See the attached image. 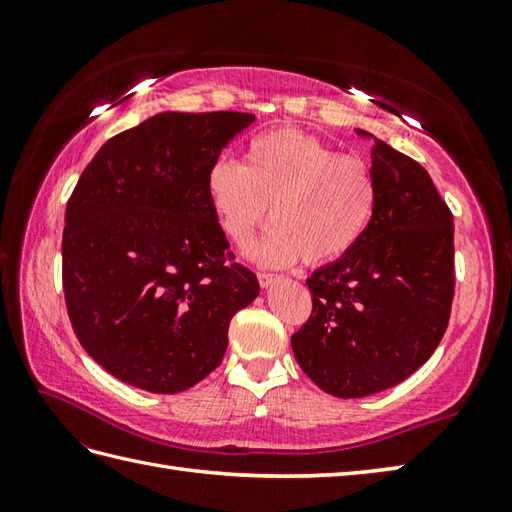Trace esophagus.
<instances>
[{
    "label": "esophagus",
    "instance_id": "34e87169",
    "mask_svg": "<svg viewBox=\"0 0 512 512\" xmlns=\"http://www.w3.org/2000/svg\"><path fill=\"white\" fill-rule=\"evenodd\" d=\"M257 279H259V286H262V288H270L279 277L273 275V273H259Z\"/></svg>",
    "mask_w": 512,
    "mask_h": 512
}]
</instances>
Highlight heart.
Masks as SVG:
<instances>
[{
    "label": "heart",
    "instance_id": "heart-1",
    "mask_svg": "<svg viewBox=\"0 0 512 512\" xmlns=\"http://www.w3.org/2000/svg\"><path fill=\"white\" fill-rule=\"evenodd\" d=\"M206 193L226 237L239 248L275 222L253 257L264 266L328 264L350 253L376 211V180L365 160L336 154L297 129L255 136L242 165L217 158Z\"/></svg>",
    "mask_w": 512,
    "mask_h": 512
}]
</instances>
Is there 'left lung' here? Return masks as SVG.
Returning a JSON list of instances; mask_svg holds the SVG:
<instances>
[{"label":"left lung","instance_id":"obj_1","mask_svg":"<svg viewBox=\"0 0 512 512\" xmlns=\"http://www.w3.org/2000/svg\"><path fill=\"white\" fill-rule=\"evenodd\" d=\"M372 173V224L350 253L314 270L306 281L312 314L292 334L299 367L336 398L402 383L429 361L451 317L449 206L424 167L378 138Z\"/></svg>","mask_w":512,"mask_h":512}]
</instances>
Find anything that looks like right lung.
<instances>
[{
	"instance_id": "right-lung-1",
	"label": "right lung",
	"mask_w": 512,
	"mask_h": 512,
	"mask_svg": "<svg viewBox=\"0 0 512 512\" xmlns=\"http://www.w3.org/2000/svg\"><path fill=\"white\" fill-rule=\"evenodd\" d=\"M242 112H162L110 138L70 195L63 292L76 339L105 372L178 394L222 363L228 323L259 295L233 264L206 193Z\"/></svg>"
}]
</instances>
